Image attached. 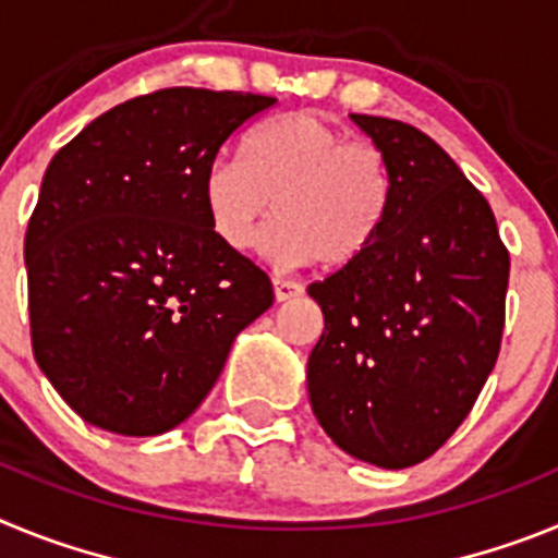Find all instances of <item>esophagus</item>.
<instances>
[{
  "label": "esophagus",
  "mask_w": 558,
  "mask_h": 558,
  "mask_svg": "<svg viewBox=\"0 0 558 558\" xmlns=\"http://www.w3.org/2000/svg\"><path fill=\"white\" fill-rule=\"evenodd\" d=\"M304 288L299 282H284V279H274V295L276 302H290L295 295H302Z\"/></svg>",
  "instance_id": "obj_1"
}]
</instances>
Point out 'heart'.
Wrapping results in <instances>:
<instances>
[{
  "mask_svg": "<svg viewBox=\"0 0 558 558\" xmlns=\"http://www.w3.org/2000/svg\"><path fill=\"white\" fill-rule=\"evenodd\" d=\"M220 245L243 254L274 211L265 254L276 263H354L377 240L391 209L386 153L313 111H290L254 128L240 159H215L201 184Z\"/></svg>",
  "mask_w": 558,
  "mask_h": 558,
  "instance_id": "heart-1",
  "label": "heart"
}]
</instances>
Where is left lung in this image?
Masks as SVG:
<instances>
[{
  "label": "left lung",
  "mask_w": 558,
  "mask_h": 558,
  "mask_svg": "<svg viewBox=\"0 0 558 558\" xmlns=\"http://www.w3.org/2000/svg\"><path fill=\"white\" fill-rule=\"evenodd\" d=\"M352 120L386 153L391 209L366 254L307 288L324 313L307 391L340 450L405 470L458 430L495 368L509 251L492 206L427 133Z\"/></svg>",
  "instance_id": "left-lung-1"
}]
</instances>
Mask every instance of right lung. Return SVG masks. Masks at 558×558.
Wrapping results in <instances>:
<instances>
[{"label":"right lung","mask_w":558,"mask_h":558,"mask_svg":"<svg viewBox=\"0 0 558 558\" xmlns=\"http://www.w3.org/2000/svg\"><path fill=\"white\" fill-rule=\"evenodd\" d=\"M274 97L161 88L88 122L44 172L24 234L33 354L72 411L159 436L206 399L274 304L265 270L211 234L201 184Z\"/></svg>","instance_id":"obj_1"}]
</instances>
